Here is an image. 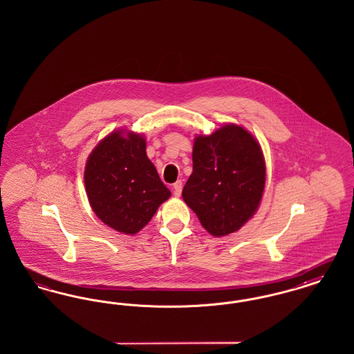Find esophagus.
<instances>
[{
	"mask_svg": "<svg viewBox=\"0 0 354 354\" xmlns=\"http://www.w3.org/2000/svg\"><path fill=\"white\" fill-rule=\"evenodd\" d=\"M182 187H183V185H182L180 180H178L176 183H174L172 189H174V195H175V196H178V198L180 196V194H182Z\"/></svg>",
	"mask_w": 354,
	"mask_h": 354,
	"instance_id": "esophagus-1",
	"label": "esophagus"
}]
</instances>
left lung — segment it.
Returning <instances> with one entry per match:
<instances>
[{"label":"left lung","instance_id":"obj_1","mask_svg":"<svg viewBox=\"0 0 354 354\" xmlns=\"http://www.w3.org/2000/svg\"><path fill=\"white\" fill-rule=\"evenodd\" d=\"M183 199L214 236L239 231L256 212L266 185L260 145L245 129L225 124L195 138Z\"/></svg>","mask_w":354,"mask_h":354}]
</instances>
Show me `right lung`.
Instances as JSON below:
<instances>
[{
	"mask_svg": "<svg viewBox=\"0 0 354 354\" xmlns=\"http://www.w3.org/2000/svg\"><path fill=\"white\" fill-rule=\"evenodd\" d=\"M84 185L95 215L126 235L139 232L171 196L146 153L140 134L114 131L90 153Z\"/></svg>",
	"mask_w": 354,
	"mask_h": 354,
	"instance_id": "add662e5",
	"label": "right lung"
}]
</instances>
